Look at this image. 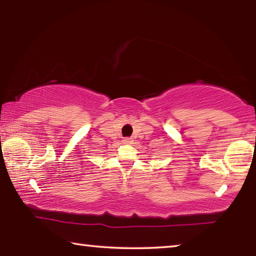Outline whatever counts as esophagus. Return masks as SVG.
Here are the masks:
<instances>
[{"label":"esophagus","instance_id":"esophagus-1","mask_svg":"<svg viewBox=\"0 0 256 256\" xmlns=\"http://www.w3.org/2000/svg\"><path fill=\"white\" fill-rule=\"evenodd\" d=\"M122 141L124 142V144H131V142H132V138H124Z\"/></svg>","mask_w":256,"mask_h":256}]
</instances>
